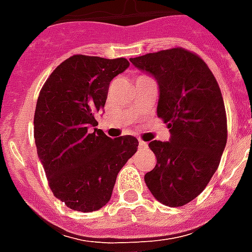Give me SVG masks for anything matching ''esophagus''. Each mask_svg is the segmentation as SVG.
I'll return each instance as SVG.
<instances>
[{
  "instance_id": "1",
  "label": "esophagus",
  "mask_w": 252,
  "mask_h": 252,
  "mask_svg": "<svg viewBox=\"0 0 252 252\" xmlns=\"http://www.w3.org/2000/svg\"><path fill=\"white\" fill-rule=\"evenodd\" d=\"M139 148H140V150H147L148 143L143 142V140H139Z\"/></svg>"
}]
</instances>
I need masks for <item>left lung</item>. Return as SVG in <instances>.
I'll list each match as a JSON object with an SVG mask.
<instances>
[{"label":"left lung","mask_w":252,"mask_h":252,"mask_svg":"<svg viewBox=\"0 0 252 252\" xmlns=\"http://www.w3.org/2000/svg\"><path fill=\"white\" fill-rule=\"evenodd\" d=\"M159 85L157 113L170 129V142L153 140L157 164L144 175L164 205L194 200L216 173L227 144V113L216 78L197 54L182 47L131 58Z\"/></svg>","instance_id":"8db88e82"}]
</instances>
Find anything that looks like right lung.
<instances>
[{
  "mask_svg": "<svg viewBox=\"0 0 252 252\" xmlns=\"http://www.w3.org/2000/svg\"><path fill=\"white\" fill-rule=\"evenodd\" d=\"M129 66L126 58L72 55L43 85L33 117L37 155L50 189L78 212L110 200L117 174L137 150L131 135L110 139L97 126L110 81Z\"/></svg>",
  "mask_w": 252,
  "mask_h": 252,
  "instance_id": "right-lung-1",
  "label": "right lung"
}]
</instances>
